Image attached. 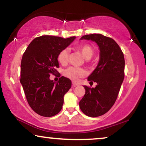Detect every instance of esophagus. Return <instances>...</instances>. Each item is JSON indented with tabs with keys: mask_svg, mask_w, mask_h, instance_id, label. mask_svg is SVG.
Wrapping results in <instances>:
<instances>
[{
	"mask_svg": "<svg viewBox=\"0 0 146 146\" xmlns=\"http://www.w3.org/2000/svg\"><path fill=\"white\" fill-rule=\"evenodd\" d=\"M72 84H73L74 86H79L80 85L78 83L76 82H72Z\"/></svg>",
	"mask_w": 146,
	"mask_h": 146,
	"instance_id": "esophagus-1",
	"label": "esophagus"
}]
</instances>
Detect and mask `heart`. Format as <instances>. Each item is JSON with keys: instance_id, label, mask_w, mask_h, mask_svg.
Masks as SVG:
<instances>
[{"instance_id": "1", "label": "heart", "mask_w": 146, "mask_h": 146, "mask_svg": "<svg viewBox=\"0 0 146 146\" xmlns=\"http://www.w3.org/2000/svg\"><path fill=\"white\" fill-rule=\"evenodd\" d=\"M76 48L78 51L82 54L83 57L86 60L90 59L94 55V49L90 45L87 44H83L77 46ZM69 56V51L67 49H63L60 52L58 55V61L62 65L66 64L68 60ZM85 71L82 68L75 67H69L64 71L65 76L68 78L72 80L76 81L78 80L80 78L84 76L85 75Z\"/></svg>"}]
</instances>
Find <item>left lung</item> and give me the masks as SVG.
<instances>
[{
    "instance_id": "1",
    "label": "left lung",
    "mask_w": 146,
    "mask_h": 146,
    "mask_svg": "<svg viewBox=\"0 0 146 146\" xmlns=\"http://www.w3.org/2000/svg\"><path fill=\"white\" fill-rule=\"evenodd\" d=\"M80 40L95 42L100 50L97 66L88 77L90 82H96L95 88L84 86L85 94L79 106L84 113L90 117L104 114L116 100L124 78L123 54L114 40L100 34L83 36Z\"/></svg>"
}]
</instances>
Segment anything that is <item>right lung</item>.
I'll use <instances>...</instances> for the list:
<instances>
[{"mask_svg": "<svg viewBox=\"0 0 146 146\" xmlns=\"http://www.w3.org/2000/svg\"><path fill=\"white\" fill-rule=\"evenodd\" d=\"M76 38L42 36L30 43L21 61V83L28 103L38 114L51 117L60 112L64 96L70 89L72 82L62 76L58 82L50 79L59 67L58 55Z\"/></svg>", "mask_w": 146, "mask_h": 146, "instance_id": "1", "label": "right lung"}]
</instances>
